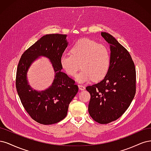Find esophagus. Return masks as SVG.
I'll list each match as a JSON object with an SVG mask.
<instances>
[{"label": "esophagus", "instance_id": "esophagus-1", "mask_svg": "<svg viewBox=\"0 0 151 151\" xmlns=\"http://www.w3.org/2000/svg\"><path fill=\"white\" fill-rule=\"evenodd\" d=\"M78 87H79V89L81 90H84L85 89V86L83 85H81V84L78 85Z\"/></svg>", "mask_w": 151, "mask_h": 151}]
</instances>
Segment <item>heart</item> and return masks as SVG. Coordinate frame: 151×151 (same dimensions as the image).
<instances>
[{
    "label": "heart",
    "mask_w": 151,
    "mask_h": 151,
    "mask_svg": "<svg viewBox=\"0 0 151 151\" xmlns=\"http://www.w3.org/2000/svg\"><path fill=\"white\" fill-rule=\"evenodd\" d=\"M80 63L82 70L76 77L78 81L85 83L103 79L110 66L109 48L89 39H82L72 46L71 54L63 52L60 58L63 70L71 76L76 75Z\"/></svg>",
    "instance_id": "b5f03b06"
}]
</instances>
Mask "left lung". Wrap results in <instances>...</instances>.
I'll list each match as a JSON object with an SVG mask.
<instances>
[{
    "label": "left lung",
    "mask_w": 151,
    "mask_h": 151,
    "mask_svg": "<svg viewBox=\"0 0 151 151\" xmlns=\"http://www.w3.org/2000/svg\"><path fill=\"white\" fill-rule=\"evenodd\" d=\"M101 36L110 45V66L100 82L86 87L90 94L88 112L101 124L116 120L133 100L136 91V71L129 51L109 34Z\"/></svg>",
    "instance_id": "obj_1"
}]
</instances>
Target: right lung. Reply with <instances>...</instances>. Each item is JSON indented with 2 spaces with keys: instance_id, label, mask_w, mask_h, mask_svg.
I'll return each instance as SVG.
<instances>
[{
  "instance_id": "1",
  "label": "right lung",
  "mask_w": 151,
  "mask_h": 151,
  "mask_svg": "<svg viewBox=\"0 0 151 151\" xmlns=\"http://www.w3.org/2000/svg\"><path fill=\"white\" fill-rule=\"evenodd\" d=\"M66 38V35L61 34L42 36L24 52L18 63L16 86L19 99L27 114L41 124H54L64 119L78 91L75 81L61 71L60 58L68 46ZM40 55L50 60L55 76L49 89L37 92L28 85L26 75L31 63Z\"/></svg>"
}]
</instances>
